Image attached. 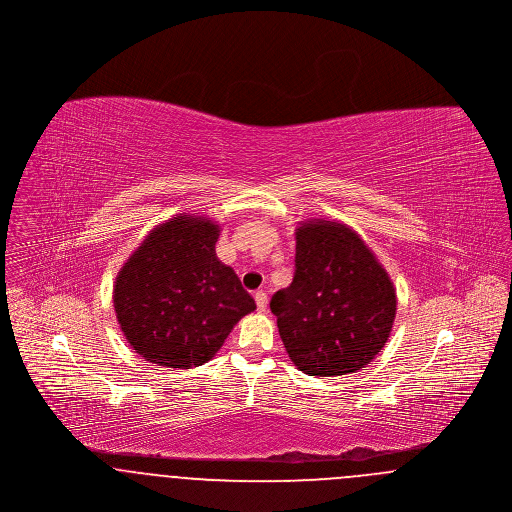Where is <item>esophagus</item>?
Wrapping results in <instances>:
<instances>
[{"label":"esophagus","instance_id":"obj_1","mask_svg":"<svg viewBox=\"0 0 512 512\" xmlns=\"http://www.w3.org/2000/svg\"><path fill=\"white\" fill-rule=\"evenodd\" d=\"M255 303H257V311H259V313H265L268 303L267 293L263 292V290L255 292Z\"/></svg>","mask_w":512,"mask_h":512}]
</instances>
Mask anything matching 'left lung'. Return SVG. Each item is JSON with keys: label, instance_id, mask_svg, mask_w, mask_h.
<instances>
[{"label": "left lung", "instance_id": "obj_1", "mask_svg": "<svg viewBox=\"0 0 512 512\" xmlns=\"http://www.w3.org/2000/svg\"><path fill=\"white\" fill-rule=\"evenodd\" d=\"M270 311L293 365L309 376H341L386 345L397 295L355 230L311 219L295 230L292 284L272 295Z\"/></svg>", "mask_w": 512, "mask_h": 512}]
</instances>
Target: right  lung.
<instances>
[{
	"label": "right lung",
	"instance_id": "obj_1",
	"mask_svg": "<svg viewBox=\"0 0 512 512\" xmlns=\"http://www.w3.org/2000/svg\"><path fill=\"white\" fill-rule=\"evenodd\" d=\"M220 226L176 215L155 226L122 265L113 303L122 334L149 363L192 368L215 357L255 301L215 251Z\"/></svg>",
	"mask_w": 512,
	"mask_h": 512
}]
</instances>
